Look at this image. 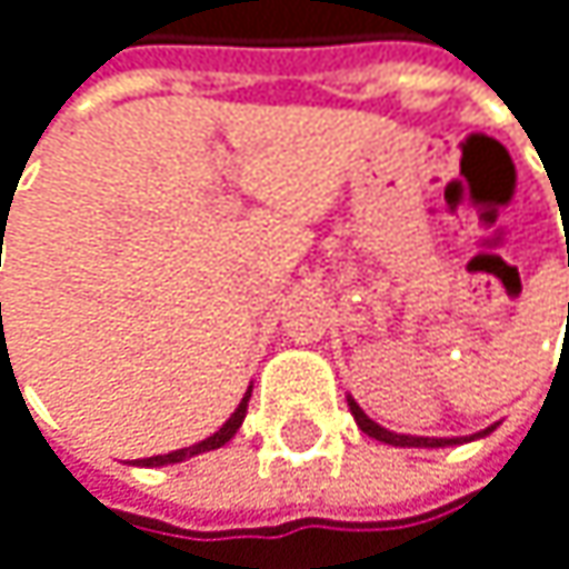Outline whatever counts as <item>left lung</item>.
<instances>
[{
	"label": "left lung",
	"mask_w": 569,
	"mask_h": 569,
	"mask_svg": "<svg viewBox=\"0 0 569 569\" xmlns=\"http://www.w3.org/2000/svg\"><path fill=\"white\" fill-rule=\"evenodd\" d=\"M347 403H350V413H353L357 427H360L367 437H373V440H380V443H390V447H453V443L463 440V437H410V433H393V430L373 423V420L360 410L357 400H347ZM487 433H493V427H487V430L477 433V437H487ZM470 440H473V437H470Z\"/></svg>",
	"instance_id": "left-lung-1"
}]
</instances>
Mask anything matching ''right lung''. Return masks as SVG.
Wrapping results in <instances>:
<instances>
[{
    "mask_svg": "<svg viewBox=\"0 0 569 569\" xmlns=\"http://www.w3.org/2000/svg\"><path fill=\"white\" fill-rule=\"evenodd\" d=\"M249 393H252V390H246V397L239 400L236 413H232L212 437H206V440H199V443H192V447H186V450H172V453H162V457H146V460H139V463H142V467H166V463H182L186 457H199V453H206V450H219V447L229 443V440L236 437V430L242 427V417H246V407H249Z\"/></svg>",
    "mask_w": 569,
    "mask_h": 569,
    "instance_id": "obj_1",
    "label": "right lung"
}]
</instances>
